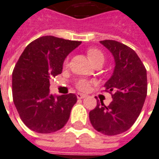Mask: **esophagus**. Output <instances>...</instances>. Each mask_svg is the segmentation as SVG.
<instances>
[{
	"instance_id": "esophagus-1",
	"label": "esophagus",
	"mask_w": 159,
	"mask_h": 159,
	"mask_svg": "<svg viewBox=\"0 0 159 159\" xmlns=\"http://www.w3.org/2000/svg\"><path fill=\"white\" fill-rule=\"evenodd\" d=\"M76 95H77V98H78V99H83V98H85L87 96L86 95H84V94H81V93H78Z\"/></svg>"
}]
</instances>
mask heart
Returning a JSON list of instances; mask_svg holds the SVG:
<instances>
[{
    "instance_id": "obj_1",
    "label": "heart",
    "mask_w": 159,
    "mask_h": 159,
    "mask_svg": "<svg viewBox=\"0 0 159 159\" xmlns=\"http://www.w3.org/2000/svg\"><path fill=\"white\" fill-rule=\"evenodd\" d=\"M87 56L89 58V61L91 62L93 64H95V63H97L99 61L104 62V60H105V56H104L103 52H101L100 49L95 48H91L88 49V51H87ZM68 60H69V58H66V60L64 61V64H68ZM91 84H92V81L81 79V80H79L76 82V87L80 90L84 91V90H87V89H89Z\"/></svg>"
}]
</instances>
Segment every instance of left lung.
Listing matches in <instances>:
<instances>
[{
    "mask_svg": "<svg viewBox=\"0 0 159 159\" xmlns=\"http://www.w3.org/2000/svg\"><path fill=\"white\" fill-rule=\"evenodd\" d=\"M111 52L115 69L105 84L111 94L108 107L98 101L89 111V120L96 131L113 136L126 132L134 124L143 109L148 91L147 70L134 50L115 40L101 41Z\"/></svg>",
    "mask_w": 159,
    "mask_h": 159,
    "instance_id": "left-lung-1",
    "label": "left lung"
}]
</instances>
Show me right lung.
<instances>
[{
	"label": "right lung",
	"mask_w": 159,
	"mask_h": 159,
	"mask_svg": "<svg viewBox=\"0 0 159 159\" xmlns=\"http://www.w3.org/2000/svg\"><path fill=\"white\" fill-rule=\"evenodd\" d=\"M80 44L44 36L28 44L20 56L12 73L13 102L29 129L50 133L67 123L77 97L72 93L50 95L49 80L61 74L65 58Z\"/></svg>",
	"instance_id": "1"
}]
</instances>
